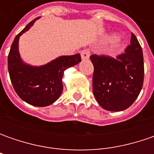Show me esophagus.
<instances>
[{
    "label": "esophagus",
    "instance_id": "34e87169",
    "mask_svg": "<svg viewBox=\"0 0 154 154\" xmlns=\"http://www.w3.org/2000/svg\"><path fill=\"white\" fill-rule=\"evenodd\" d=\"M80 55H81V58L82 59H88L89 56H90V51H88V50H83L80 52Z\"/></svg>",
    "mask_w": 154,
    "mask_h": 154
}]
</instances>
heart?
<instances>
[{
	"mask_svg": "<svg viewBox=\"0 0 154 154\" xmlns=\"http://www.w3.org/2000/svg\"><path fill=\"white\" fill-rule=\"evenodd\" d=\"M121 46V41L118 39H115L114 40V48L115 49H118Z\"/></svg>",
	"mask_w": 154,
	"mask_h": 154,
	"instance_id": "b5f03b06",
	"label": "heart"
}]
</instances>
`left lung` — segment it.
Instances as JSON below:
<instances>
[{
	"label": "left lung",
	"mask_w": 154,
	"mask_h": 154,
	"mask_svg": "<svg viewBox=\"0 0 154 154\" xmlns=\"http://www.w3.org/2000/svg\"><path fill=\"white\" fill-rule=\"evenodd\" d=\"M124 51L115 58L96 54L90 56L94 67L92 92L99 105L110 111L128 109L143 86V53L134 33Z\"/></svg>",
	"instance_id": "left-lung-1"
}]
</instances>
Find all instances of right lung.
I'll list each match as a JSON object with an SVG mask.
<instances>
[{
  "label": "right lung",
  "instance_id": "right-lung-1",
  "mask_svg": "<svg viewBox=\"0 0 154 154\" xmlns=\"http://www.w3.org/2000/svg\"><path fill=\"white\" fill-rule=\"evenodd\" d=\"M38 18L31 21L15 37L9 51L8 68L18 96L32 105L44 107L53 103L60 97L63 89L62 79L64 71L79 63L81 58L80 54L60 56L41 67H32L22 62L18 50L19 38Z\"/></svg>",
  "mask_w": 154,
  "mask_h": 154
}]
</instances>
